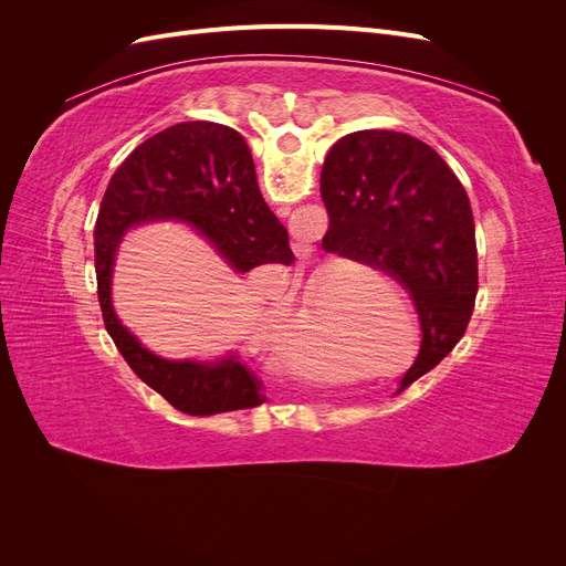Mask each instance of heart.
I'll use <instances>...</instances> for the list:
<instances>
[{
    "label": "heart",
    "mask_w": 566,
    "mask_h": 566,
    "mask_svg": "<svg viewBox=\"0 0 566 566\" xmlns=\"http://www.w3.org/2000/svg\"><path fill=\"white\" fill-rule=\"evenodd\" d=\"M331 283H333V273H323V276L314 283L310 302H306L300 321L295 323L293 333H290L287 347H285V366L290 370L302 373L300 354L304 349H310V352H331V349H335L333 337L328 335V328H325V323H321L323 302H325V295H328ZM293 316H295V312H293Z\"/></svg>",
    "instance_id": "obj_1"
}]
</instances>
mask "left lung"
Returning a JSON list of instances; mask_svg holds the SVG:
<instances>
[{"label":"left lung","mask_w":566,"mask_h":566,"mask_svg":"<svg viewBox=\"0 0 566 566\" xmlns=\"http://www.w3.org/2000/svg\"><path fill=\"white\" fill-rule=\"evenodd\" d=\"M321 196L331 217L323 250L385 271L416 304L422 342L401 380L406 389L458 345L474 310L476 241L465 188L416 136L364 129L331 148Z\"/></svg>","instance_id":"obj_1"}]
</instances>
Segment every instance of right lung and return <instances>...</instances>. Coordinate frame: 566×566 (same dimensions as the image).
Instances as JSON below:
<instances>
[{"mask_svg": "<svg viewBox=\"0 0 566 566\" xmlns=\"http://www.w3.org/2000/svg\"><path fill=\"white\" fill-rule=\"evenodd\" d=\"M177 219L193 227L233 271L295 260L287 231L269 210L245 139L227 125L193 119L136 146L101 200L94 254L98 304L106 331L129 368L186 416H214L254 408L266 397L262 380L233 354L221 361H172L148 352L111 302L115 252L123 235L146 221Z\"/></svg>", "mask_w": 566, "mask_h": 566, "instance_id": "add662e5", "label": "right lung"}]
</instances>
